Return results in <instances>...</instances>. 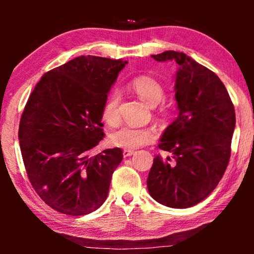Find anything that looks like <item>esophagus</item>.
Here are the masks:
<instances>
[{
  "label": "esophagus",
  "mask_w": 254,
  "mask_h": 254,
  "mask_svg": "<svg viewBox=\"0 0 254 254\" xmlns=\"http://www.w3.org/2000/svg\"><path fill=\"white\" fill-rule=\"evenodd\" d=\"M133 153H134V151H133V150H128V149L123 150V157H124V158L130 157V156H132Z\"/></svg>",
  "instance_id": "1"
}]
</instances>
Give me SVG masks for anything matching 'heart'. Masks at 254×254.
I'll return each instance as SVG.
<instances>
[{
    "mask_svg": "<svg viewBox=\"0 0 254 254\" xmlns=\"http://www.w3.org/2000/svg\"><path fill=\"white\" fill-rule=\"evenodd\" d=\"M132 88L141 100L150 106H156L162 101L165 91L156 79L148 76L137 77L132 81ZM120 93L114 91L107 98L103 109V119L111 127L118 126L120 122ZM157 137V131L153 127H139L134 126H123L110 135L111 143L115 147L135 149L141 145L153 142Z\"/></svg>",
    "mask_w": 254,
    "mask_h": 254,
    "instance_id": "heart-1",
    "label": "heart"
}]
</instances>
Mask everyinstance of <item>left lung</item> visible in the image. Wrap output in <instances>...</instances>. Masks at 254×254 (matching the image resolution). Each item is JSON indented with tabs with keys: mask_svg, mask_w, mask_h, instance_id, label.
I'll list each match as a JSON object with an SVG mask.
<instances>
[{
	"mask_svg": "<svg viewBox=\"0 0 254 254\" xmlns=\"http://www.w3.org/2000/svg\"><path fill=\"white\" fill-rule=\"evenodd\" d=\"M151 57L177 64L178 117L166 127L158 145L171 157H154L148 190L167 207H191L216 188L229 165L234 106L218 76L186 54L168 50Z\"/></svg>",
	"mask_w": 254,
	"mask_h": 254,
	"instance_id": "1",
	"label": "left lung"
}]
</instances>
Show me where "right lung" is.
<instances>
[{
	"label": "right lung",
	"mask_w": 254,
	"mask_h": 254,
	"mask_svg": "<svg viewBox=\"0 0 254 254\" xmlns=\"http://www.w3.org/2000/svg\"><path fill=\"white\" fill-rule=\"evenodd\" d=\"M127 62L80 56L41 77L24 107L19 141L34 190L59 213L100 208L123 159L120 148L96 156L107 94Z\"/></svg>",
	"instance_id": "right-lung-1"
}]
</instances>
